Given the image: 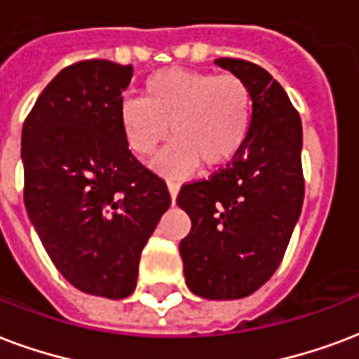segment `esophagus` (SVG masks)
Listing matches in <instances>:
<instances>
[{
  "instance_id": "1",
  "label": "esophagus",
  "mask_w": 359,
  "mask_h": 359,
  "mask_svg": "<svg viewBox=\"0 0 359 359\" xmlns=\"http://www.w3.org/2000/svg\"><path fill=\"white\" fill-rule=\"evenodd\" d=\"M168 190H169V196H171V203H175L177 194H179V184H177V182H168Z\"/></svg>"
}]
</instances>
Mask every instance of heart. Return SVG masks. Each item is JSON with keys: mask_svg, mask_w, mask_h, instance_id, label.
Instances as JSON below:
<instances>
[{"mask_svg": "<svg viewBox=\"0 0 359 359\" xmlns=\"http://www.w3.org/2000/svg\"><path fill=\"white\" fill-rule=\"evenodd\" d=\"M252 97L237 75L168 67L144 81L143 100L120 103L118 122L128 149L149 158L169 135L175 141L154 160V169L182 179L228 165L250 130Z\"/></svg>", "mask_w": 359, "mask_h": 359, "instance_id": "obj_1", "label": "heart"}]
</instances>
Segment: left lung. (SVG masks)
<instances>
[{
	"instance_id": "1",
	"label": "left lung",
	"mask_w": 359,
	"mask_h": 359,
	"mask_svg": "<svg viewBox=\"0 0 359 359\" xmlns=\"http://www.w3.org/2000/svg\"><path fill=\"white\" fill-rule=\"evenodd\" d=\"M215 64L250 90V130L226 168L180 188L177 205L190 216L191 229L179 250L190 292L241 299L277 271L299 220L303 130L284 88L264 67L235 58Z\"/></svg>"
}]
</instances>
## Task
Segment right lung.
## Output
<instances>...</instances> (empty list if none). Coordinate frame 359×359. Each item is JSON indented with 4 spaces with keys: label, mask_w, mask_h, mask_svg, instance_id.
<instances>
[{
    "label": "right lung",
    "mask_w": 359,
    "mask_h": 359,
    "mask_svg": "<svg viewBox=\"0 0 359 359\" xmlns=\"http://www.w3.org/2000/svg\"><path fill=\"white\" fill-rule=\"evenodd\" d=\"M133 67L69 65L41 92L22 128L24 205L52 264L84 294H133L144 245L171 198L120 131Z\"/></svg>",
    "instance_id": "add662e5"
}]
</instances>
